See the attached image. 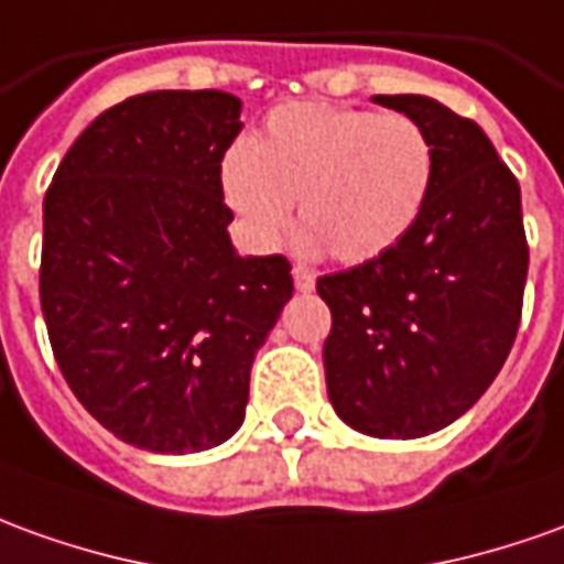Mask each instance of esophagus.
I'll return each mask as SVG.
<instances>
[{
  "mask_svg": "<svg viewBox=\"0 0 564 564\" xmlns=\"http://www.w3.org/2000/svg\"><path fill=\"white\" fill-rule=\"evenodd\" d=\"M294 289L304 291V294L316 289V273L306 270V267H294Z\"/></svg>",
  "mask_w": 564,
  "mask_h": 564,
  "instance_id": "34e87169",
  "label": "esophagus"
}]
</instances>
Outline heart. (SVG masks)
Here are the masks:
<instances>
[{
    "label": "heart",
    "mask_w": 564,
    "mask_h": 564,
    "mask_svg": "<svg viewBox=\"0 0 564 564\" xmlns=\"http://www.w3.org/2000/svg\"><path fill=\"white\" fill-rule=\"evenodd\" d=\"M433 143L408 116L285 104L220 165L224 199L260 245H275L301 199L306 248L365 263L405 239L433 186Z\"/></svg>",
    "instance_id": "heart-1"
}]
</instances>
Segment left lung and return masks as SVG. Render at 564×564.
I'll list each match as a JSON object with an SVG mask.
<instances>
[{"mask_svg":"<svg viewBox=\"0 0 564 564\" xmlns=\"http://www.w3.org/2000/svg\"><path fill=\"white\" fill-rule=\"evenodd\" d=\"M433 143L423 215L387 254L322 275L325 383L337 417L378 438L438 433L479 402L522 319V193L473 119L423 95H375Z\"/></svg>","mask_w":564,"mask_h":564,"instance_id":"left-lung-1","label":"left lung"}]
</instances>
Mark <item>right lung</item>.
<instances>
[{
  "instance_id": "right-lung-1",
  "label": "right lung",
  "mask_w": 564,
  "mask_h": 564,
  "mask_svg": "<svg viewBox=\"0 0 564 564\" xmlns=\"http://www.w3.org/2000/svg\"><path fill=\"white\" fill-rule=\"evenodd\" d=\"M242 100L147 91L104 110L42 202L39 297L85 411L153 454L215 448L242 426L258 349L291 301L282 254L230 242L220 162Z\"/></svg>"
}]
</instances>
